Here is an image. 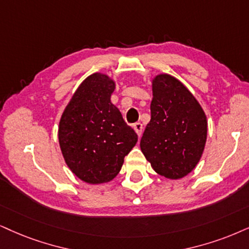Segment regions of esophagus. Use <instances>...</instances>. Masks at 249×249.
<instances>
[{"label": "esophagus", "mask_w": 249, "mask_h": 249, "mask_svg": "<svg viewBox=\"0 0 249 249\" xmlns=\"http://www.w3.org/2000/svg\"><path fill=\"white\" fill-rule=\"evenodd\" d=\"M133 128H134V131L137 132V134H138V137H141V134H142V124H141V123H135V124H133Z\"/></svg>", "instance_id": "1"}]
</instances>
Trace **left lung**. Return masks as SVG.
<instances>
[{"instance_id":"left-lung-1","label":"left lung","mask_w":249,"mask_h":249,"mask_svg":"<svg viewBox=\"0 0 249 249\" xmlns=\"http://www.w3.org/2000/svg\"><path fill=\"white\" fill-rule=\"evenodd\" d=\"M150 114L140 141L141 152L159 175L185 177L202 156L207 140L204 111L180 81L160 74L153 80Z\"/></svg>"}]
</instances>
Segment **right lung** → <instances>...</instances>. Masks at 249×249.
<instances>
[{
  "mask_svg": "<svg viewBox=\"0 0 249 249\" xmlns=\"http://www.w3.org/2000/svg\"><path fill=\"white\" fill-rule=\"evenodd\" d=\"M114 89L108 75H89L75 90L59 122L58 140L65 162L88 184L112 180L138 141L137 133L110 101Z\"/></svg>",
  "mask_w": 249,
  "mask_h": 249,
  "instance_id": "right-lung-1",
  "label": "right lung"
}]
</instances>
